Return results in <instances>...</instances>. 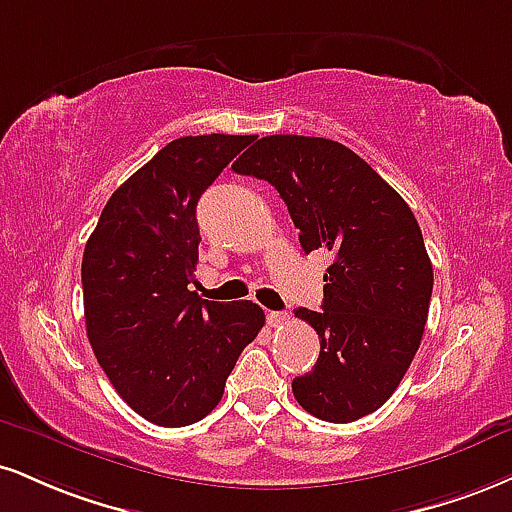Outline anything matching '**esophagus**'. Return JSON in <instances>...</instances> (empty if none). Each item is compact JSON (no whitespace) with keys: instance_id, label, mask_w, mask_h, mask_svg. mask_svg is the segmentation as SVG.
Instances as JSON below:
<instances>
[{"instance_id":"esophagus-1","label":"esophagus","mask_w":512,"mask_h":512,"mask_svg":"<svg viewBox=\"0 0 512 512\" xmlns=\"http://www.w3.org/2000/svg\"><path fill=\"white\" fill-rule=\"evenodd\" d=\"M288 317L286 312H267V322L272 324V326H281V324H286L288 322Z\"/></svg>"}]
</instances>
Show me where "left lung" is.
I'll return each instance as SVG.
<instances>
[{
    "instance_id": "obj_1",
    "label": "left lung",
    "mask_w": 512,
    "mask_h": 512,
    "mask_svg": "<svg viewBox=\"0 0 512 512\" xmlns=\"http://www.w3.org/2000/svg\"><path fill=\"white\" fill-rule=\"evenodd\" d=\"M233 171L269 181L305 252L329 250L322 312L295 310L319 336L317 365L293 396L319 420L346 424L379 410L420 348L434 272L408 202L346 145L267 135Z\"/></svg>"
}]
</instances>
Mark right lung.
I'll return each mask as SVG.
<instances>
[{
	"instance_id": "add662e5",
	"label": "right lung",
	"mask_w": 512,
	"mask_h": 512,
	"mask_svg": "<svg viewBox=\"0 0 512 512\" xmlns=\"http://www.w3.org/2000/svg\"><path fill=\"white\" fill-rule=\"evenodd\" d=\"M255 135L171 140L114 190L83 252L85 329L116 393L159 427H186L217 408L264 312L252 300H202L195 207Z\"/></svg>"
}]
</instances>
